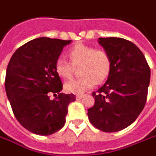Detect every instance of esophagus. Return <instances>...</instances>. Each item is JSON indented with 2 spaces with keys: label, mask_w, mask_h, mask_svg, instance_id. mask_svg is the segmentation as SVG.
Here are the masks:
<instances>
[{
  "label": "esophagus",
  "mask_w": 156,
  "mask_h": 156,
  "mask_svg": "<svg viewBox=\"0 0 156 156\" xmlns=\"http://www.w3.org/2000/svg\"><path fill=\"white\" fill-rule=\"evenodd\" d=\"M84 96H85V95H84V94H78V95H76V99H79V100H80V99H82V98H83Z\"/></svg>",
  "instance_id": "34e87169"
}]
</instances>
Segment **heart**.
Returning <instances> with one entry per match:
<instances>
[{"label": "heart", "mask_w": 156, "mask_h": 156, "mask_svg": "<svg viewBox=\"0 0 156 156\" xmlns=\"http://www.w3.org/2000/svg\"><path fill=\"white\" fill-rule=\"evenodd\" d=\"M71 62L58 57L55 63L56 73L67 80L73 76L75 67H80L83 77L66 82L64 88L68 93L81 94L94 87L98 81L105 80L111 73L112 59L107 51L78 43L69 51Z\"/></svg>", "instance_id": "heart-1"}]
</instances>
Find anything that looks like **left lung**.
Listing matches in <instances>:
<instances>
[{
  "label": "left lung",
  "instance_id": "8db88e82",
  "mask_svg": "<svg viewBox=\"0 0 156 156\" xmlns=\"http://www.w3.org/2000/svg\"><path fill=\"white\" fill-rule=\"evenodd\" d=\"M108 52L112 69L105 83L93 93L94 105L87 110L91 124L105 132H116L137 119L147 100L150 69L132 42L121 37H100Z\"/></svg>",
  "mask_w": 156,
  "mask_h": 156
}]
</instances>
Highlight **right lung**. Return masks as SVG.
I'll return each instance as SVG.
<instances>
[{"instance_id":"obj_1","label":"right lung","mask_w":156,"mask_h":156,"mask_svg":"<svg viewBox=\"0 0 156 156\" xmlns=\"http://www.w3.org/2000/svg\"><path fill=\"white\" fill-rule=\"evenodd\" d=\"M71 40L42 37L13 53L7 65L5 88L13 114L24 128L40 136L63 127L68 106L76 96L61 93L62 83L55 70L56 59ZM50 93L56 98L51 100Z\"/></svg>"}]
</instances>
